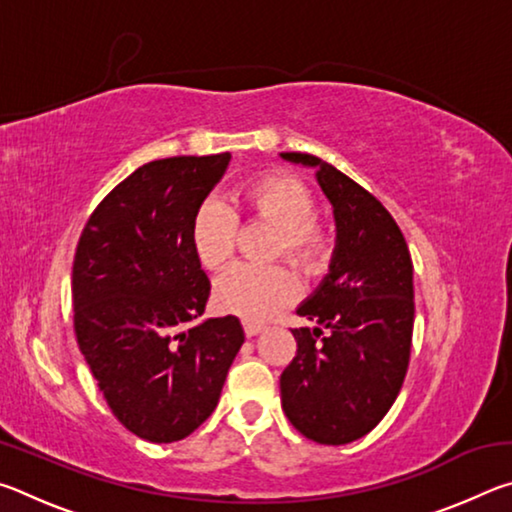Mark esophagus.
<instances>
[{"instance_id":"34e87169","label":"esophagus","mask_w":512,"mask_h":512,"mask_svg":"<svg viewBox=\"0 0 512 512\" xmlns=\"http://www.w3.org/2000/svg\"><path fill=\"white\" fill-rule=\"evenodd\" d=\"M264 329H266V325H262V323H255V320H244L246 336H257V334H262Z\"/></svg>"}]
</instances>
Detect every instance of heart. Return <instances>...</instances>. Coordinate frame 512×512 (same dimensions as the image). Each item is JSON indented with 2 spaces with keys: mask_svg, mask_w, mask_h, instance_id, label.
<instances>
[{
  "mask_svg": "<svg viewBox=\"0 0 512 512\" xmlns=\"http://www.w3.org/2000/svg\"><path fill=\"white\" fill-rule=\"evenodd\" d=\"M248 214L277 228L275 255H284L302 271H318L329 255V239L314 221V198L298 178L268 173L244 189ZM237 223L223 203L205 201L192 221V246L205 268H221L235 250ZM298 296V280L287 266L237 264L225 271L214 289V300L223 311L244 318H266Z\"/></svg>",
  "mask_w": 512,
  "mask_h": 512,
  "instance_id": "1",
  "label": "heart"
}]
</instances>
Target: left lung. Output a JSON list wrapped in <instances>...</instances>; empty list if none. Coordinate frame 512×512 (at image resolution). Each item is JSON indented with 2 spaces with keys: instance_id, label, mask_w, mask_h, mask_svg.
Masks as SVG:
<instances>
[{
  "instance_id": "obj_1",
  "label": "left lung",
  "mask_w": 512,
  "mask_h": 512,
  "mask_svg": "<svg viewBox=\"0 0 512 512\" xmlns=\"http://www.w3.org/2000/svg\"><path fill=\"white\" fill-rule=\"evenodd\" d=\"M280 158L316 169L336 223L329 271L298 307L314 327L291 329L298 352L280 377L282 409L305 438L345 445L377 427L409 368L411 255L393 216L352 178L309 153Z\"/></svg>"
}]
</instances>
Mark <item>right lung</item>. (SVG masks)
Instances as JSON below:
<instances>
[{
  "label": "right lung",
  "mask_w": 512,
  "mask_h": 512,
  "mask_svg": "<svg viewBox=\"0 0 512 512\" xmlns=\"http://www.w3.org/2000/svg\"><path fill=\"white\" fill-rule=\"evenodd\" d=\"M230 158L180 155L135 169L76 246V341L115 418L149 443H176L210 418L244 343L237 316L196 323L210 280L192 221Z\"/></svg>",
  "instance_id": "1"
}]
</instances>
